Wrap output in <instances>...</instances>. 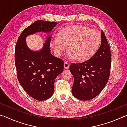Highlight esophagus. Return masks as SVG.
Wrapping results in <instances>:
<instances>
[{
	"mask_svg": "<svg viewBox=\"0 0 127 127\" xmlns=\"http://www.w3.org/2000/svg\"><path fill=\"white\" fill-rule=\"evenodd\" d=\"M64 67L65 69H67L69 68V64H68V62H64Z\"/></svg>",
	"mask_w": 127,
	"mask_h": 127,
	"instance_id": "esophagus-1",
	"label": "esophagus"
}]
</instances>
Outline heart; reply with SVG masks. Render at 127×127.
<instances>
[{"label":"heart","instance_id":"obj_1","mask_svg":"<svg viewBox=\"0 0 127 127\" xmlns=\"http://www.w3.org/2000/svg\"><path fill=\"white\" fill-rule=\"evenodd\" d=\"M100 41V34L97 30L83 25H73L62 29L58 37L51 40L50 45L58 55H61L68 46L70 57L85 61L96 50Z\"/></svg>","mask_w":127,"mask_h":127}]
</instances>
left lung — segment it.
<instances>
[{"label":"left lung","instance_id":"obj_1","mask_svg":"<svg viewBox=\"0 0 127 127\" xmlns=\"http://www.w3.org/2000/svg\"><path fill=\"white\" fill-rule=\"evenodd\" d=\"M101 42L96 53L87 61L71 63L69 70L74 77L72 92L79 100L86 101L97 96L106 86L110 76V48L101 31Z\"/></svg>","mask_w":127,"mask_h":127}]
</instances>
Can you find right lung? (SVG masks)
I'll return each instance as SVG.
<instances>
[{"label":"right lung","instance_id":"1","mask_svg":"<svg viewBox=\"0 0 127 127\" xmlns=\"http://www.w3.org/2000/svg\"><path fill=\"white\" fill-rule=\"evenodd\" d=\"M57 25L36 21L23 30L16 43L14 60L18 80L28 95L37 100H45L53 95L55 79L63 72L64 62L50 53L51 36L38 51L30 50L26 38L37 32H50Z\"/></svg>","mask_w":127,"mask_h":127}]
</instances>
